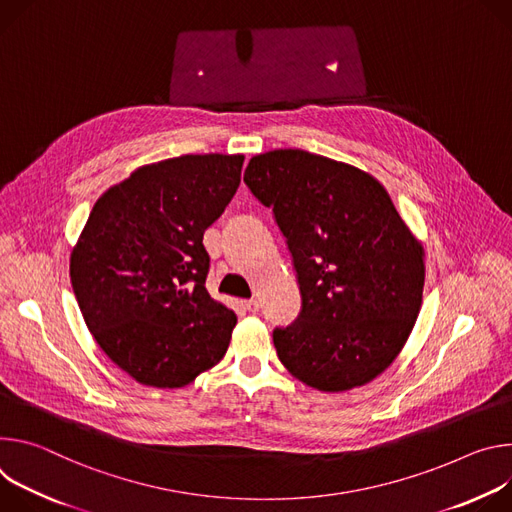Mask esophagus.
Segmentation results:
<instances>
[{"label": "esophagus", "mask_w": 512, "mask_h": 512, "mask_svg": "<svg viewBox=\"0 0 512 512\" xmlns=\"http://www.w3.org/2000/svg\"><path fill=\"white\" fill-rule=\"evenodd\" d=\"M242 305H244V309L250 311V313H256V311L260 309V303H258L256 299H248V301H244Z\"/></svg>", "instance_id": "obj_1"}]
</instances>
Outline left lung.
<instances>
[{
    "label": "left lung",
    "instance_id": "8db88e82",
    "mask_svg": "<svg viewBox=\"0 0 512 512\" xmlns=\"http://www.w3.org/2000/svg\"><path fill=\"white\" fill-rule=\"evenodd\" d=\"M244 183L272 209L299 276L303 311L274 329L297 380L344 392L405 348L423 303L425 250L366 170L299 148L252 156Z\"/></svg>",
    "mask_w": 512,
    "mask_h": 512
}]
</instances>
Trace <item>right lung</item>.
I'll return each mask as SVG.
<instances>
[{
  "instance_id": "1",
  "label": "right lung",
  "mask_w": 512,
  "mask_h": 512,
  "mask_svg": "<svg viewBox=\"0 0 512 512\" xmlns=\"http://www.w3.org/2000/svg\"><path fill=\"white\" fill-rule=\"evenodd\" d=\"M244 154L138 166L93 205L71 252L83 319L136 382L181 388L227 352L238 317L205 289L207 227L240 187Z\"/></svg>"
}]
</instances>
